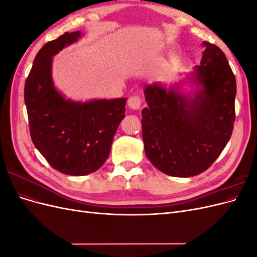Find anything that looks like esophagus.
<instances>
[{
	"mask_svg": "<svg viewBox=\"0 0 257 257\" xmlns=\"http://www.w3.org/2000/svg\"><path fill=\"white\" fill-rule=\"evenodd\" d=\"M127 104H128V107L131 108V109L138 110V109H141V107H142V98L138 95L131 96L128 98Z\"/></svg>",
	"mask_w": 257,
	"mask_h": 257,
	"instance_id": "34e87169",
	"label": "esophagus"
}]
</instances>
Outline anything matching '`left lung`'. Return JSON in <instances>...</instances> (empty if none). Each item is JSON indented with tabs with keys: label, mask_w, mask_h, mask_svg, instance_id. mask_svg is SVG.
<instances>
[{
	"label": "left lung",
	"mask_w": 257,
	"mask_h": 257,
	"mask_svg": "<svg viewBox=\"0 0 257 257\" xmlns=\"http://www.w3.org/2000/svg\"><path fill=\"white\" fill-rule=\"evenodd\" d=\"M200 65L186 80L195 85L182 90L184 81L166 88L147 84L148 107L142 114L147 158L168 176L193 177L219 158L234 128L236 79L223 51L204 42Z\"/></svg>",
	"instance_id": "obj_1"
}]
</instances>
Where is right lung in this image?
<instances>
[{"mask_svg":"<svg viewBox=\"0 0 257 257\" xmlns=\"http://www.w3.org/2000/svg\"><path fill=\"white\" fill-rule=\"evenodd\" d=\"M80 31L64 33L43 46L26 80L25 103L36 149L58 172L84 176L103 166L115 131L125 116L126 98H66L52 79V58L76 43Z\"/></svg>","mask_w":257,"mask_h":257,"instance_id":"add662e5","label":"right lung"}]
</instances>
